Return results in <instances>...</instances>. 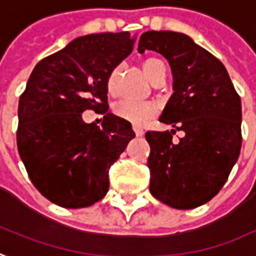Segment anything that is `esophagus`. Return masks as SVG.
I'll list each match as a JSON object with an SVG mask.
<instances>
[{
	"instance_id": "34e87169",
	"label": "esophagus",
	"mask_w": 256,
	"mask_h": 256,
	"mask_svg": "<svg viewBox=\"0 0 256 256\" xmlns=\"http://www.w3.org/2000/svg\"><path fill=\"white\" fill-rule=\"evenodd\" d=\"M133 130H134L136 136H143V134H144V132H143L140 128H137V126H133Z\"/></svg>"
}]
</instances>
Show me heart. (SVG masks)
Segmentation results:
<instances>
[{
    "mask_svg": "<svg viewBox=\"0 0 256 256\" xmlns=\"http://www.w3.org/2000/svg\"><path fill=\"white\" fill-rule=\"evenodd\" d=\"M143 70L147 75V78L156 84L160 79H166V65L162 59L158 58H147L143 60ZM122 72V66L118 65L116 68L112 69V72L108 76V82H106V89L110 96H114L118 92V82H119V76ZM113 114L118 116L119 119L126 120L132 124L136 126H144L148 122L154 119L158 113V109L153 102H136L120 100L113 104L112 108Z\"/></svg>",
    "mask_w": 256,
    "mask_h": 256,
    "instance_id": "b5f03b06",
    "label": "heart"
}]
</instances>
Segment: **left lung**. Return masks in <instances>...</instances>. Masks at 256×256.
<instances>
[{
	"label": "left lung",
	"mask_w": 256,
	"mask_h": 256,
	"mask_svg": "<svg viewBox=\"0 0 256 256\" xmlns=\"http://www.w3.org/2000/svg\"><path fill=\"white\" fill-rule=\"evenodd\" d=\"M156 50L170 64L172 89L160 122L172 132H147L150 192L178 210L200 207L222 188L241 144V98L225 66L190 36L172 31L144 32L137 50ZM176 130L184 132L176 144Z\"/></svg>",
	"instance_id": "left-lung-1"
}]
</instances>
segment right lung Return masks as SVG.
Wrapping results in <instances>:
<instances>
[{"label": "right lung", "mask_w": 256, "mask_h": 256, "mask_svg": "<svg viewBox=\"0 0 256 256\" xmlns=\"http://www.w3.org/2000/svg\"><path fill=\"white\" fill-rule=\"evenodd\" d=\"M128 32L74 40L34 68L18 104L16 146L32 184L64 208L89 207L109 190V168L134 137L109 113L108 76L133 50ZM84 110L104 114L84 124Z\"/></svg>", "instance_id": "right-lung-1"}]
</instances>
